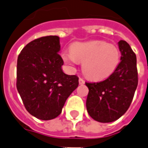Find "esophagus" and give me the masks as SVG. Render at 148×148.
Masks as SVG:
<instances>
[{
  "label": "esophagus",
  "instance_id": "1",
  "mask_svg": "<svg viewBox=\"0 0 148 148\" xmlns=\"http://www.w3.org/2000/svg\"><path fill=\"white\" fill-rule=\"evenodd\" d=\"M79 84H85V81L84 80V79H82V78H79Z\"/></svg>",
  "mask_w": 148,
  "mask_h": 148
}]
</instances>
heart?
Instances as JSON below:
<instances>
[{
  "label": "heart",
  "mask_w": 148,
  "mask_h": 148,
  "mask_svg": "<svg viewBox=\"0 0 148 148\" xmlns=\"http://www.w3.org/2000/svg\"><path fill=\"white\" fill-rule=\"evenodd\" d=\"M62 57L71 66L83 62L82 71L85 76L92 80H103L116 71L121 55L115 45L95 40L74 43L70 51H64Z\"/></svg>",
  "instance_id": "obj_1"
}]
</instances>
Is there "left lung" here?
<instances>
[{
    "mask_svg": "<svg viewBox=\"0 0 148 148\" xmlns=\"http://www.w3.org/2000/svg\"><path fill=\"white\" fill-rule=\"evenodd\" d=\"M118 44L122 56L116 71L105 80L86 82L87 112L93 119L103 123L114 122L125 113L138 82L136 55L125 41Z\"/></svg>",
    "mask_w": 148,
    "mask_h": 148,
    "instance_id": "left-lung-1",
    "label": "left lung"
}]
</instances>
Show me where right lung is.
<instances>
[{
    "mask_svg": "<svg viewBox=\"0 0 148 148\" xmlns=\"http://www.w3.org/2000/svg\"><path fill=\"white\" fill-rule=\"evenodd\" d=\"M59 37L35 39L20 51L16 67V88L26 109L41 120L53 119L78 86V77L62 69Z\"/></svg>",
    "mask_w": 148,
    "mask_h": 148,
    "instance_id": "right-lung-1",
    "label": "right lung"
}]
</instances>
